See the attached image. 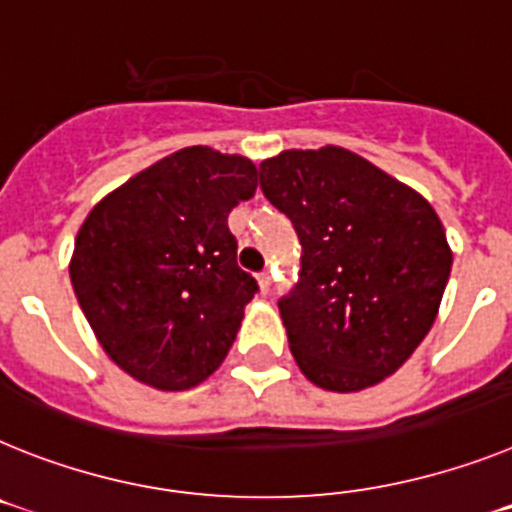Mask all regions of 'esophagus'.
Instances as JSON below:
<instances>
[{"mask_svg": "<svg viewBox=\"0 0 512 512\" xmlns=\"http://www.w3.org/2000/svg\"><path fill=\"white\" fill-rule=\"evenodd\" d=\"M256 279H259L261 292H269V287H272V274H269V272H261Z\"/></svg>", "mask_w": 512, "mask_h": 512, "instance_id": "34e87169", "label": "esophagus"}]
</instances>
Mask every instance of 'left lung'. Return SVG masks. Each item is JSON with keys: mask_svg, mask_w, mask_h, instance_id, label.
<instances>
[{"mask_svg": "<svg viewBox=\"0 0 512 512\" xmlns=\"http://www.w3.org/2000/svg\"><path fill=\"white\" fill-rule=\"evenodd\" d=\"M261 191L298 233V282L279 298L310 381L349 393L396 373L438 316L451 248L430 204L342 147L259 165Z\"/></svg>", "mask_w": 512, "mask_h": 512, "instance_id": "8db88e82", "label": "left lung"}]
</instances>
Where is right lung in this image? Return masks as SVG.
Returning <instances> with one entry per match:
<instances>
[{
    "label": "right lung",
    "mask_w": 512,
    "mask_h": 512,
    "mask_svg": "<svg viewBox=\"0 0 512 512\" xmlns=\"http://www.w3.org/2000/svg\"><path fill=\"white\" fill-rule=\"evenodd\" d=\"M253 194L248 157L186 147L87 214L69 277L98 342L131 378L186 391L220 368L259 292L227 227Z\"/></svg>",
    "instance_id": "add662e5"
}]
</instances>
